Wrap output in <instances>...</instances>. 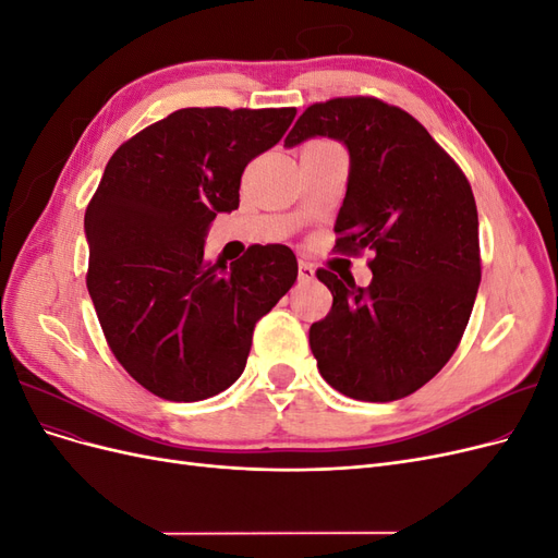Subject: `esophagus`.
I'll return each instance as SVG.
<instances>
[{
  "label": "esophagus",
  "instance_id": "34e87169",
  "mask_svg": "<svg viewBox=\"0 0 558 558\" xmlns=\"http://www.w3.org/2000/svg\"><path fill=\"white\" fill-rule=\"evenodd\" d=\"M314 275H316V267L312 263H307V260L298 263V279L300 281H312Z\"/></svg>",
  "mask_w": 558,
  "mask_h": 558
}]
</instances>
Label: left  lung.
I'll use <instances>...</instances> for the list:
<instances>
[{
  "instance_id": "8db88e82",
  "label": "left lung",
  "mask_w": 558,
  "mask_h": 558,
  "mask_svg": "<svg viewBox=\"0 0 558 558\" xmlns=\"http://www.w3.org/2000/svg\"><path fill=\"white\" fill-rule=\"evenodd\" d=\"M310 137L349 148L335 248L373 251L367 289L316 269L332 293L310 328L318 373L353 400H400L440 373L465 332L482 279L475 195L428 130L377 97L307 107L283 146Z\"/></svg>"
}]
</instances>
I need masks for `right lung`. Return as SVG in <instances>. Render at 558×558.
I'll return each instance as SVG.
<instances>
[{"label": "right lung", "mask_w": 558, "mask_h": 558, "mask_svg": "<svg viewBox=\"0 0 558 558\" xmlns=\"http://www.w3.org/2000/svg\"><path fill=\"white\" fill-rule=\"evenodd\" d=\"M295 109L191 107L116 148L86 209L88 293L107 344L146 391L195 402L240 379L253 328L289 293L298 260L248 246L205 260V234L240 207L244 167L272 148Z\"/></svg>", "instance_id": "add662e5"}]
</instances>
